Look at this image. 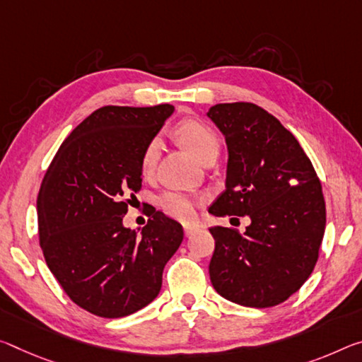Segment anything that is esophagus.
Returning a JSON list of instances; mask_svg holds the SVG:
<instances>
[{
    "label": "esophagus",
    "instance_id": "obj_1",
    "mask_svg": "<svg viewBox=\"0 0 362 362\" xmlns=\"http://www.w3.org/2000/svg\"><path fill=\"white\" fill-rule=\"evenodd\" d=\"M199 228L197 226H183V232H185L187 237H192L193 233H197Z\"/></svg>",
    "mask_w": 362,
    "mask_h": 362
}]
</instances>
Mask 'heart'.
I'll use <instances>...</instances> for the list:
<instances>
[{"label": "heart", "instance_id": "b5f03b06", "mask_svg": "<svg viewBox=\"0 0 362 362\" xmlns=\"http://www.w3.org/2000/svg\"><path fill=\"white\" fill-rule=\"evenodd\" d=\"M175 135L180 145L198 160H203L208 154L219 153V136L214 134V130L197 119H187L180 122L175 129ZM159 151L160 140L158 136H154V139L146 143L145 150L141 153L140 165L145 175H150L154 168H156ZM158 203L164 214L174 217L177 221L187 222L192 221L194 214H197L199 199L190 193L165 192L160 194Z\"/></svg>", "mask_w": 362, "mask_h": 362}]
</instances>
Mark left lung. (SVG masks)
<instances>
[{"label":"left lung","mask_w":362,"mask_h":362,"mask_svg":"<svg viewBox=\"0 0 362 362\" xmlns=\"http://www.w3.org/2000/svg\"><path fill=\"white\" fill-rule=\"evenodd\" d=\"M208 117L226 136V192L217 217L248 216L245 233L211 227L209 277L217 293L271 308L296 293L314 271L325 230L322 185L311 160L279 119L253 103H222Z\"/></svg>","instance_id":"left-lung-1"}]
</instances>
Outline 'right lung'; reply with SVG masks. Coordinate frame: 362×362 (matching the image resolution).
<instances>
[{"mask_svg":"<svg viewBox=\"0 0 362 362\" xmlns=\"http://www.w3.org/2000/svg\"><path fill=\"white\" fill-rule=\"evenodd\" d=\"M172 105L103 106L80 122L51 160L37 198L45 261L85 311L116 319L158 296L183 228L153 208L141 237L122 217L141 188V153Z\"/></svg>","mask_w":362,"mask_h":362,"instance_id":"1","label":"right lung"}]
</instances>
